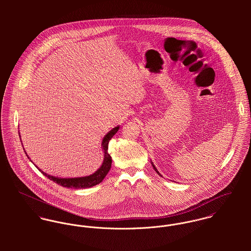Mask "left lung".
Returning a JSON list of instances; mask_svg holds the SVG:
<instances>
[{
	"mask_svg": "<svg viewBox=\"0 0 251 251\" xmlns=\"http://www.w3.org/2000/svg\"><path fill=\"white\" fill-rule=\"evenodd\" d=\"M151 165H152V167H153V169H154V171H155V172H156V173H157V174H158V175H159V176H161V175H160V173H159V172H158V171H157V169H156V168H155V166H154V165H153V164H152V162H151Z\"/></svg>",
	"mask_w": 251,
	"mask_h": 251,
	"instance_id": "1",
	"label": "left lung"
}]
</instances>
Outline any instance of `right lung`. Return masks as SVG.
Wrapping results in <instances>:
<instances>
[{
  "label": "right lung",
  "instance_id": "obj_1",
  "mask_svg": "<svg viewBox=\"0 0 251 251\" xmlns=\"http://www.w3.org/2000/svg\"><path fill=\"white\" fill-rule=\"evenodd\" d=\"M119 126L114 127L112 130H110L107 134L103 137L102 143H101V148L104 151V159L102 162V165L92 175L90 176H86V177H80V178H58V177H53L50 176L48 174H46L45 172L41 171L39 168L38 170L47 178L53 181H55L56 183L64 186V187H72V188H87V187H92L94 185L99 184L100 182L102 181V179L105 178V176L107 175L110 168H111V164H112V158L110 156V154L108 153V143L111 140V138L117 133V131L119 130ZM20 134V133H19ZM20 136V135H19ZM26 153V151H25ZM27 154V153H26ZM28 156V155H27ZM29 157V156H28ZM30 158V157H29Z\"/></svg>",
  "mask_w": 251,
  "mask_h": 251
}]
</instances>
